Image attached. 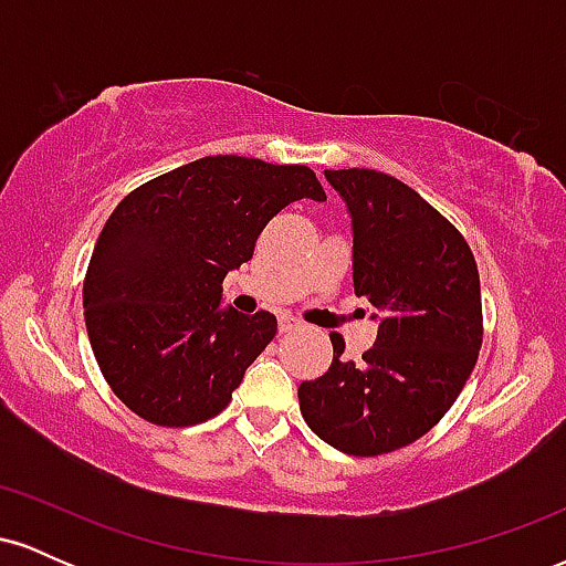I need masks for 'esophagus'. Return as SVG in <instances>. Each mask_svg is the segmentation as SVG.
<instances>
[{"label":"esophagus","mask_w":566,"mask_h":566,"mask_svg":"<svg viewBox=\"0 0 566 566\" xmlns=\"http://www.w3.org/2000/svg\"><path fill=\"white\" fill-rule=\"evenodd\" d=\"M292 329H301V322L290 319V316L279 319V333H292Z\"/></svg>","instance_id":"obj_1"}]
</instances>
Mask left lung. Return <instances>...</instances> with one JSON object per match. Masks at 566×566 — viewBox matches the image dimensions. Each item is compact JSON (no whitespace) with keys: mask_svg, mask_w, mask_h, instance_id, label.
Returning a JSON list of instances; mask_svg holds the SVG:
<instances>
[{"mask_svg":"<svg viewBox=\"0 0 566 566\" xmlns=\"http://www.w3.org/2000/svg\"><path fill=\"white\" fill-rule=\"evenodd\" d=\"M354 223V292L380 316L378 340L297 388L301 412L335 450L375 458L426 437L471 378L484 337L469 242L407 184L375 170H324Z\"/></svg>","mask_w":566,"mask_h":566,"instance_id":"8db88e82","label":"left lung"}]
</instances>
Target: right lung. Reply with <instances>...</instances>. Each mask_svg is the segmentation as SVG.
Returning <instances> with one entry per match:
<instances>
[{
    "mask_svg": "<svg viewBox=\"0 0 566 566\" xmlns=\"http://www.w3.org/2000/svg\"><path fill=\"white\" fill-rule=\"evenodd\" d=\"M305 197L327 199L311 167L226 154L116 205L84 274V324L103 378L138 418L186 428L229 407L276 316L220 311V284L250 261L265 223Z\"/></svg>",
    "mask_w": 566,
    "mask_h": 566,
    "instance_id": "obj_1",
    "label": "right lung"
}]
</instances>
